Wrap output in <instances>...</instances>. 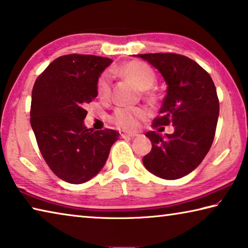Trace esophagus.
Masks as SVG:
<instances>
[{"instance_id":"1","label":"esophagus","mask_w":248,"mask_h":248,"mask_svg":"<svg viewBox=\"0 0 248 248\" xmlns=\"http://www.w3.org/2000/svg\"><path fill=\"white\" fill-rule=\"evenodd\" d=\"M120 137L121 138H132V137H137L138 133L136 132H125V131H120Z\"/></svg>"}]
</instances>
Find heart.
Masks as SVG:
<instances>
[{
	"mask_svg": "<svg viewBox=\"0 0 248 248\" xmlns=\"http://www.w3.org/2000/svg\"><path fill=\"white\" fill-rule=\"evenodd\" d=\"M119 73L130 79L140 90H148L155 83L153 69L144 62L133 60L129 61L119 68ZM99 97L106 98L110 94V81L107 73L100 75L96 85ZM148 117V110L143 107H119L112 112L109 119L112 124L123 130H136L141 120Z\"/></svg>",
	"mask_w": 248,
	"mask_h": 248,
	"instance_id": "heart-1",
	"label": "heart"
}]
</instances>
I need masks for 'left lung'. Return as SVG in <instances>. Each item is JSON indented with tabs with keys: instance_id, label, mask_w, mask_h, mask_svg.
<instances>
[{
	"instance_id": "left-lung-1",
	"label": "left lung",
	"mask_w": 248,
	"mask_h": 248,
	"mask_svg": "<svg viewBox=\"0 0 248 248\" xmlns=\"http://www.w3.org/2000/svg\"><path fill=\"white\" fill-rule=\"evenodd\" d=\"M137 56L157 69L167 84V94L152 127L170 124L175 127L166 138L156 131L145 133L152 150L142 161L158 177L182 178L199 166L215 139L220 110L215 83L207 71L182 54Z\"/></svg>"
}]
</instances>
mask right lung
Segmentation results:
<instances>
[{
	"label": "right lung",
	"mask_w": 248,
	"mask_h": 248,
	"mask_svg": "<svg viewBox=\"0 0 248 248\" xmlns=\"http://www.w3.org/2000/svg\"><path fill=\"white\" fill-rule=\"evenodd\" d=\"M111 59L66 54L52 61L37 78L31 93V124L49 169L70 184L98 174L119 132L94 131L84 125L86 104L97 96L100 73Z\"/></svg>",
	"instance_id": "obj_1"
}]
</instances>
